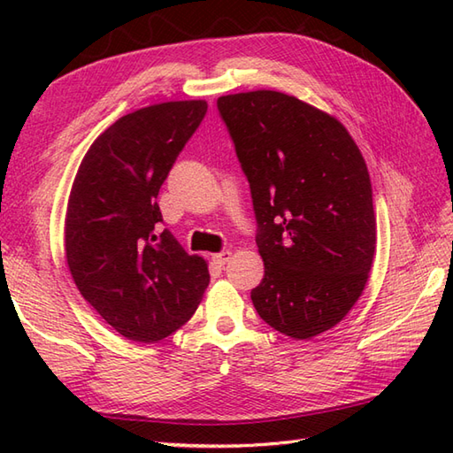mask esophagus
<instances>
[{"mask_svg":"<svg viewBox=\"0 0 453 453\" xmlns=\"http://www.w3.org/2000/svg\"><path fill=\"white\" fill-rule=\"evenodd\" d=\"M211 258H214V263H216V265L224 266V265L229 261V258H232V251H221V253H216V255L211 257Z\"/></svg>","mask_w":453,"mask_h":453,"instance_id":"1","label":"esophagus"}]
</instances>
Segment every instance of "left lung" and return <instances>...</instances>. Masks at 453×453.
Returning a JSON list of instances; mask_svg holds the SVG:
<instances>
[{"label":"left lung","mask_w":453,"mask_h":453,"mask_svg":"<svg viewBox=\"0 0 453 453\" xmlns=\"http://www.w3.org/2000/svg\"><path fill=\"white\" fill-rule=\"evenodd\" d=\"M218 109L251 185L265 276L257 313L305 341L358 302L375 255L372 182L341 120L294 95H224Z\"/></svg>","instance_id":"left-lung-1"}]
</instances>
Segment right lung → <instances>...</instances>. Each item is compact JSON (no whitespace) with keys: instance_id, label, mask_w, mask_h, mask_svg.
Segmentation results:
<instances>
[{"instance_id":"right-lung-1","label":"right lung","mask_w":453,"mask_h":453,"mask_svg":"<svg viewBox=\"0 0 453 453\" xmlns=\"http://www.w3.org/2000/svg\"><path fill=\"white\" fill-rule=\"evenodd\" d=\"M206 101H167L124 114L91 143L65 208V263L104 321L136 342L185 325L210 282L208 263L188 255L163 221L157 195Z\"/></svg>"}]
</instances>
